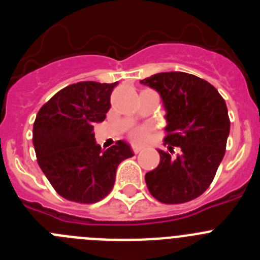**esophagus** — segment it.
<instances>
[{
  "label": "esophagus",
  "instance_id": "1",
  "mask_svg": "<svg viewBox=\"0 0 260 260\" xmlns=\"http://www.w3.org/2000/svg\"><path fill=\"white\" fill-rule=\"evenodd\" d=\"M141 151H142V147H138V146L133 147V152H134V153H139Z\"/></svg>",
  "mask_w": 260,
  "mask_h": 260
}]
</instances>
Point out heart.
<instances>
[{
  "label": "heart",
  "mask_w": 260,
  "mask_h": 260,
  "mask_svg": "<svg viewBox=\"0 0 260 260\" xmlns=\"http://www.w3.org/2000/svg\"><path fill=\"white\" fill-rule=\"evenodd\" d=\"M148 134H150V127L148 126H138V127L130 132V139L134 143L141 144L148 139Z\"/></svg>",
  "instance_id": "b5f03b06"
}]
</instances>
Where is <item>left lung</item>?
<instances>
[{
  "label": "left lung",
  "mask_w": 260,
  "mask_h": 260,
  "mask_svg": "<svg viewBox=\"0 0 260 260\" xmlns=\"http://www.w3.org/2000/svg\"><path fill=\"white\" fill-rule=\"evenodd\" d=\"M141 83L161 98L167 112L164 144L169 150H158L160 164L146 173L147 187L161 203L198 198L211 185L225 155L231 130L225 100L207 80L182 71L158 73Z\"/></svg>",
  "instance_id": "8db88e82"
}]
</instances>
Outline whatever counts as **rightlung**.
I'll list each match as a JSON object with an SVG mask.
<instances>
[{
	"mask_svg": "<svg viewBox=\"0 0 260 260\" xmlns=\"http://www.w3.org/2000/svg\"><path fill=\"white\" fill-rule=\"evenodd\" d=\"M116 83L79 82L45 103L32 132L39 167L62 198L96 203L113 189L119 162L132 157L130 144L118 141L108 150L96 144L93 125L103 122Z\"/></svg>",
	"mask_w": 260,
	"mask_h": 260,
	"instance_id": "right-lung-1",
	"label": "right lung"
}]
</instances>
